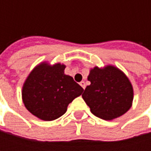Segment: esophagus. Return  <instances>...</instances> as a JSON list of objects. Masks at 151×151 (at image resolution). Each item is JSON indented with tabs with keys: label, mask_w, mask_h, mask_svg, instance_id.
I'll return each mask as SVG.
<instances>
[{
	"label": "esophagus",
	"mask_w": 151,
	"mask_h": 151,
	"mask_svg": "<svg viewBox=\"0 0 151 151\" xmlns=\"http://www.w3.org/2000/svg\"><path fill=\"white\" fill-rule=\"evenodd\" d=\"M79 85L82 86V88H83V89H85V88H86V83H85L84 81H81V82L79 83Z\"/></svg>",
	"instance_id": "esophagus-1"
}]
</instances>
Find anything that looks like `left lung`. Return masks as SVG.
Listing matches in <instances>:
<instances>
[{
	"instance_id": "left-lung-1",
	"label": "left lung",
	"mask_w": 151,
	"mask_h": 151,
	"mask_svg": "<svg viewBox=\"0 0 151 151\" xmlns=\"http://www.w3.org/2000/svg\"><path fill=\"white\" fill-rule=\"evenodd\" d=\"M91 82L82 94L92 114L106 121L118 118L132 106L134 91L126 74L114 65L90 70Z\"/></svg>"
}]
</instances>
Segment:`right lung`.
I'll list each match as a JSON object with an SVG mask.
<instances>
[{"mask_svg": "<svg viewBox=\"0 0 151 151\" xmlns=\"http://www.w3.org/2000/svg\"><path fill=\"white\" fill-rule=\"evenodd\" d=\"M65 65L42 62L27 77L22 90V98L27 110L36 117L53 121L62 116L68 105L81 95L84 89L65 74Z\"/></svg>", "mask_w": 151, "mask_h": 151, "instance_id": "add662e5", "label": "right lung"}]
</instances>
